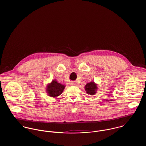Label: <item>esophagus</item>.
Here are the masks:
<instances>
[{
    "mask_svg": "<svg viewBox=\"0 0 146 146\" xmlns=\"http://www.w3.org/2000/svg\"><path fill=\"white\" fill-rule=\"evenodd\" d=\"M71 84H72V85H75V83H72Z\"/></svg>",
    "mask_w": 146,
    "mask_h": 146,
    "instance_id": "esophagus-1",
    "label": "esophagus"
}]
</instances>
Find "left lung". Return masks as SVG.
Masks as SVG:
<instances>
[{
	"instance_id": "8db88e82",
	"label": "left lung",
	"mask_w": 146,
	"mask_h": 146,
	"mask_svg": "<svg viewBox=\"0 0 146 146\" xmlns=\"http://www.w3.org/2000/svg\"><path fill=\"white\" fill-rule=\"evenodd\" d=\"M97 84H96L93 82L87 84L85 86L86 93L90 95H94L96 93L97 89Z\"/></svg>"
}]
</instances>
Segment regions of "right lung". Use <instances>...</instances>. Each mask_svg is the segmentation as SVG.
<instances>
[{
  "instance_id": "right-lung-1",
  "label": "right lung",
  "mask_w": 146,
  "mask_h": 146,
  "mask_svg": "<svg viewBox=\"0 0 146 146\" xmlns=\"http://www.w3.org/2000/svg\"><path fill=\"white\" fill-rule=\"evenodd\" d=\"M64 87V85L58 83L54 80L47 86L46 91L48 93V96L52 97H57L62 94Z\"/></svg>"
}]
</instances>
